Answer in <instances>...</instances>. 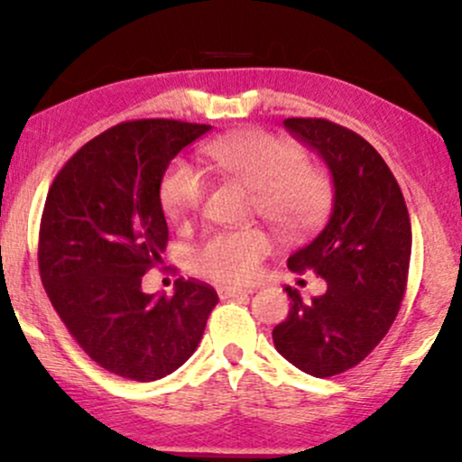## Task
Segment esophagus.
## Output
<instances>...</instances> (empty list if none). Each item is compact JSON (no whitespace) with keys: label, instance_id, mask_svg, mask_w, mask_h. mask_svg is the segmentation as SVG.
Listing matches in <instances>:
<instances>
[{"label":"esophagus","instance_id":"34e87169","mask_svg":"<svg viewBox=\"0 0 462 462\" xmlns=\"http://www.w3.org/2000/svg\"><path fill=\"white\" fill-rule=\"evenodd\" d=\"M219 298H239V296H250L252 289H243V287H219L217 289Z\"/></svg>","mask_w":462,"mask_h":462}]
</instances>
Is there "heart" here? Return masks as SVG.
Returning <instances> with one entry per match:
<instances>
[{"label":"heart","instance_id":"1","mask_svg":"<svg viewBox=\"0 0 462 462\" xmlns=\"http://www.w3.org/2000/svg\"><path fill=\"white\" fill-rule=\"evenodd\" d=\"M204 153L217 173L235 177L254 190L258 215L287 235H302L327 217L333 201L331 177L305 160L298 142L263 129H243L208 142ZM206 180L189 162L177 160L160 181V204L166 219L184 226L199 212ZM272 252V239L261 227L217 230L190 252V267L217 282H250L261 261Z\"/></svg>","mask_w":462,"mask_h":462}]
</instances>
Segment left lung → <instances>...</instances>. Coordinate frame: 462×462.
<instances>
[{"label": "left lung", "instance_id": "obj_1", "mask_svg": "<svg viewBox=\"0 0 462 462\" xmlns=\"http://www.w3.org/2000/svg\"><path fill=\"white\" fill-rule=\"evenodd\" d=\"M285 126L324 157L336 204L327 227L287 261L291 272H316L327 291L302 302L287 287L291 309L273 327V346L300 371L333 377L366 359L393 327L412 227L393 171L362 135L324 118H287Z\"/></svg>", "mask_w": 462, "mask_h": 462}]
</instances>
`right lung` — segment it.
Here are the masks:
<instances>
[{
    "mask_svg": "<svg viewBox=\"0 0 462 462\" xmlns=\"http://www.w3.org/2000/svg\"><path fill=\"white\" fill-rule=\"evenodd\" d=\"M210 125L126 120L80 146L54 177L39 226V273L60 322L105 371L155 382L195 353L219 298L177 278L173 296L142 291L169 226L166 166Z\"/></svg>",
    "mask_w": 462,
    "mask_h": 462,
    "instance_id": "obj_1",
    "label": "right lung"
}]
</instances>
